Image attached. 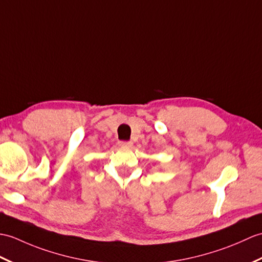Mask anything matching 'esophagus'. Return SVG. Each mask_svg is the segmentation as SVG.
Wrapping results in <instances>:
<instances>
[{
    "label": "esophagus",
    "mask_w": 262,
    "mask_h": 262,
    "mask_svg": "<svg viewBox=\"0 0 262 262\" xmlns=\"http://www.w3.org/2000/svg\"><path fill=\"white\" fill-rule=\"evenodd\" d=\"M119 145L120 146H126V147H130V146L133 145V143L130 141H120Z\"/></svg>",
    "instance_id": "1"
}]
</instances>
